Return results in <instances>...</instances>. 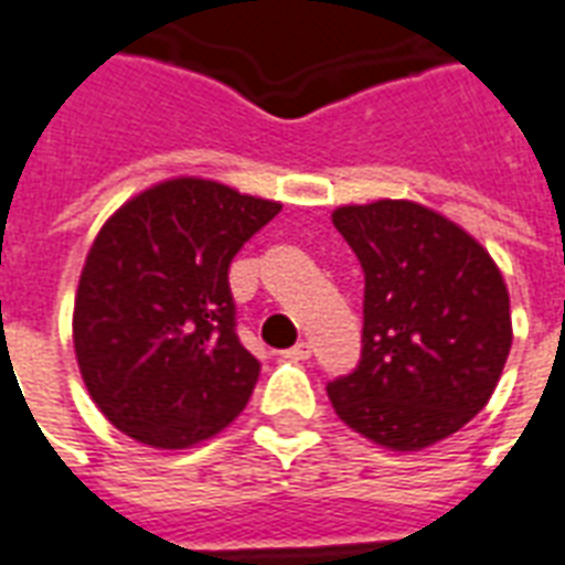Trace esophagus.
I'll use <instances>...</instances> for the list:
<instances>
[{
	"mask_svg": "<svg viewBox=\"0 0 565 565\" xmlns=\"http://www.w3.org/2000/svg\"><path fill=\"white\" fill-rule=\"evenodd\" d=\"M284 360H308L311 356V344L308 342H296L294 348H287V351H281Z\"/></svg>",
	"mask_w": 565,
	"mask_h": 565,
	"instance_id": "1",
	"label": "esophagus"
}]
</instances>
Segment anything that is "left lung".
<instances>
[{
	"instance_id": "1",
	"label": "left lung",
	"mask_w": 565,
	"mask_h": 565,
	"mask_svg": "<svg viewBox=\"0 0 565 565\" xmlns=\"http://www.w3.org/2000/svg\"><path fill=\"white\" fill-rule=\"evenodd\" d=\"M332 223L363 266V351L327 384L335 415L393 450L436 445L497 391L511 351L509 290L457 223L405 199L344 205Z\"/></svg>"
}]
</instances>
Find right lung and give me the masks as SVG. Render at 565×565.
Listing matches in <instances>:
<instances>
[{
    "instance_id": "right-lung-1",
    "label": "right lung",
    "mask_w": 565,
    "mask_h": 565,
    "mask_svg": "<svg viewBox=\"0 0 565 565\" xmlns=\"http://www.w3.org/2000/svg\"><path fill=\"white\" fill-rule=\"evenodd\" d=\"M278 211L217 181L172 178L105 221L72 335L81 379L120 433L190 448L245 408L259 360L235 335L230 263Z\"/></svg>"
}]
</instances>
